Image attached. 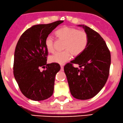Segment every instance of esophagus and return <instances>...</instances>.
<instances>
[{
  "label": "esophagus",
  "mask_w": 123,
  "mask_h": 123,
  "mask_svg": "<svg viewBox=\"0 0 123 123\" xmlns=\"http://www.w3.org/2000/svg\"><path fill=\"white\" fill-rule=\"evenodd\" d=\"M60 68H61V70H63V69H64L63 65H60Z\"/></svg>",
  "instance_id": "obj_1"
}]
</instances>
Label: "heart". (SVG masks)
Wrapping results in <instances>:
<instances>
[{
  "instance_id": "obj_1",
  "label": "heart",
  "mask_w": 123,
  "mask_h": 123,
  "mask_svg": "<svg viewBox=\"0 0 123 123\" xmlns=\"http://www.w3.org/2000/svg\"><path fill=\"white\" fill-rule=\"evenodd\" d=\"M56 36L65 41L63 52H57L49 57L50 62L63 64L70 60V53L77 56L85 51L88 44V36L83 30L71 27H63L56 32ZM45 46L49 53L54 51V39L48 36L45 39Z\"/></svg>"
}]
</instances>
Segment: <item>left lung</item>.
Instances as JSON below:
<instances>
[{"instance_id": "1", "label": "left lung", "mask_w": 123, "mask_h": 123, "mask_svg": "<svg viewBox=\"0 0 123 123\" xmlns=\"http://www.w3.org/2000/svg\"><path fill=\"white\" fill-rule=\"evenodd\" d=\"M82 26L88 36V44L82 54L64 70L70 93L75 98L87 100L97 95L105 86L109 75L111 64L110 50L98 33L84 25ZM73 63L80 65L74 68Z\"/></svg>"}]
</instances>
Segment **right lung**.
I'll return each instance as SVG.
<instances>
[{
    "label": "right lung",
    "mask_w": 123,
    "mask_h": 123,
    "mask_svg": "<svg viewBox=\"0 0 123 123\" xmlns=\"http://www.w3.org/2000/svg\"><path fill=\"white\" fill-rule=\"evenodd\" d=\"M63 21L36 25L20 37L14 51L13 74L23 95L34 101L44 100L53 95L58 64H47L48 51L45 39ZM42 68L46 69L43 72Z\"/></svg>",
    "instance_id": "add662e5"
}]
</instances>
